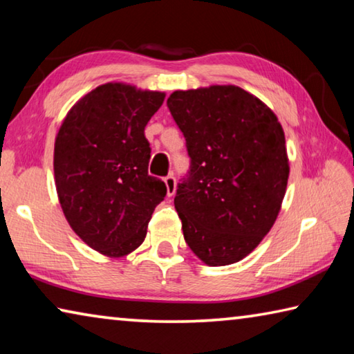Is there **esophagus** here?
<instances>
[{
    "label": "esophagus",
    "instance_id": "obj_1",
    "mask_svg": "<svg viewBox=\"0 0 354 354\" xmlns=\"http://www.w3.org/2000/svg\"><path fill=\"white\" fill-rule=\"evenodd\" d=\"M164 181H165V185H167V195H169V196L175 195V192H176V179H175V175H173V173H170V175H167V176L164 178Z\"/></svg>",
    "mask_w": 354,
    "mask_h": 354
}]
</instances>
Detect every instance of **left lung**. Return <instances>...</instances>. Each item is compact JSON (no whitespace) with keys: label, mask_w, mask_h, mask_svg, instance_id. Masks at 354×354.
Returning a JSON list of instances; mask_svg holds the SVG:
<instances>
[{"label":"left lung","mask_w":354,"mask_h":354,"mask_svg":"<svg viewBox=\"0 0 354 354\" xmlns=\"http://www.w3.org/2000/svg\"><path fill=\"white\" fill-rule=\"evenodd\" d=\"M167 107L190 158L175 196L185 243L207 266L241 261L270 231L284 198L283 128L236 86L173 92Z\"/></svg>","instance_id":"obj_1"}]
</instances>
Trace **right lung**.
<instances>
[{
    "label": "right lung",
    "mask_w": 354,
    "mask_h": 354,
    "mask_svg": "<svg viewBox=\"0 0 354 354\" xmlns=\"http://www.w3.org/2000/svg\"><path fill=\"white\" fill-rule=\"evenodd\" d=\"M165 95L104 84L71 107L55 143V178L62 211L88 247L124 256L145 241L162 179L148 173L145 127Z\"/></svg>",
    "instance_id": "right-lung-1"
}]
</instances>
